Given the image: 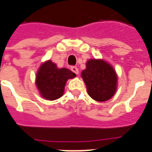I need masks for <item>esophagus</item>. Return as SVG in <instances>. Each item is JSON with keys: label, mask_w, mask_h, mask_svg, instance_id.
I'll return each mask as SVG.
<instances>
[{"label": "esophagus", "mask_w": 152, "mask_h": 152, "mask_svg": "<svg viewBox=\"0 0 152 152\" xmlns=\"http://www.w3.org/2000/svg\"><path fill=\"white\" fill-rule=\"evenodd\" d=\"M71 70L72 72H73L74 73H76V75H77V74L79 73V70H78V69H77V68H76V66H72L71 67Z\"/></svg>", "instance_id": "obj_1"}]
</instances>
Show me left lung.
<instances>
[{
    "label": "left lung",
    "mask_w": 152,
    "mask_h": 152,
    "mask_svg": "<svg viewBox=\"0 0 152 152\" xmlns=\"http://www.w3.org/2000/svg\"><path fill=\"white\" fill-rule=\"evenodd\" d=\"M81 76L87 86L88 95L95 101H107L114 95L117 74L113 67L102 60H89Z\"/></svg>",
    "instance_id": "1"
}]
</instances>
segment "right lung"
I'll list each match as a JSON object with an SVG mask.
<instances>
[{
    "label": "right lung",
    "instance_id": "add662e5",
    "mask_svg": "<svg viewBox=\"0 0 152 152\" xmlns=\"http://www.w3.org/2000/svg\"><path fill=\"white\" fill-rule=\"evenodd\" d=\"M76 74L68 69H57L51 61L45 62L40 67L36 76V85L43 98L48 100L59 99L64 94V85L69 79Z\"/></svg>",
    "mask_w": 152,
    "mask_h": 152
}]
</instances>
